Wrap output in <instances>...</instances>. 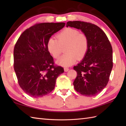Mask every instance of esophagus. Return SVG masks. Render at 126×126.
<instances>
[{
    "instance_id": "esophagus-1",
    "label": "esophagus",
    "mask_w": 126,
    "mask_h": 126,
    "mask_svg": "<svg viewBox=\"0 0 126 126\" xmlns=\"http://www.w3.org/2000/svg\"><path fill=\"white\" fill-rule=\"evenodd\" d=\"M64 70L65 72H67L69 70V69L68 68H64Z\"/></svg>"
}]
</instances>
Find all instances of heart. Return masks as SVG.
I'll return each instance as SVG.
<instances>
[{
	"label": "heart",
	"instance_id": "b5f03b06",
	"mask_svg": "<svg viewBox=\"0 0 126 126\" xmlns=\"http://www.w3.org/2000/svg\"><path fill=\"white\" fill-rule=\"evenodd\" d=\"M56 39L51 37L47 40V48L53 58L60 57L62 47L65 53L57 61L58 65L68 66L75 63L77 59L81 60L87 54L89 48V39L84 33L76 29L67 28L57 34Z\"/></svg>",
	"mask_w": 126,
	"mask_h": 126
}]
</instances>
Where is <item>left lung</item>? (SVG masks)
<instances>
[{"label":"left lung","instance_id":"left-lung-1","mask_svg":"<svg viewBox=\"0 0 126 126\" xmlns=\"http://www.w3.org/2000/svg\"><path fill=\"white\" fill-rule=\"evenodd\" d=\"M80 29L89 39V48L81 62L74 66L77 76L73 84L82 95L94 96L107 85L113 68V49L107 36L94 24L69 21L66 27Z\"/></svg>","mask_w":126,"mask_h":126}]
</instances>
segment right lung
I'll use <instances>...</instances> for the list:
<instances>
[{"mask_svg": "<svg viewBox=\"0 0 126 126\" xmlns=\"http://www.w3.org/2000/svg\"><path fill=\"white\" fill-rule=\"evenodd\" d=\"M65 24H36L24 31L16 42L13 51L14 69L19 86L31 97H42L51 92L56 79L64 73L63 67L55 65L47 43Z\"/></svg>", "mask_w": 126, "mask_h": 126, "instance_id": "add662e5", "label": "right lung"}]
</instances>
